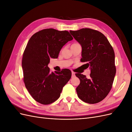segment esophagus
Wrapping results in <instances>:
<instances>
[{"label": "esophagus", "mask_w": 132, "mask_h": 132, "mask_svg": "<svg viewBox=\"0 0 132 132\" xmlns=\"http://www.w3.org/2000/svg\"><path fill=\"white\" fill-rule=\"evenodd\" d=\"M71 77H72V78L75 77V73L74 71H71Z\"/></svg>", "instance_id": "esophagus-1"}]
</instances>
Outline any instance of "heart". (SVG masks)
<instances>
[{
	"mask_svg": "<svg viewBox=\"0 0 132 132\" xmlns=\"http://www.w3.org/2000/svg\"><path fill=\"white\" fill-rule=\"evenodd\" d=\"M79 43H73L72 45H71V46H73V45H78Z\"/></svg>",
	"mask_w": 132,
	"mask_h": 132,
	"instance_id": "heart-1",
	"label": "heart"
}]
</instances>
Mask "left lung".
I'll return each mask as SVG.
<instances>
[{
  "label": "left lung",
  "mask_w": 132,
  "mask_h": 132,
  "mask_svg": "<svg viewBox=\"0 0 132 132\" xmlns=\"http://www.w3.org/2000/svg\"><path fill=\"white\" fill-rule=\"evenodd\" d=\"M70 33L82 47L81 62H86L91 69L89 78L80 73L75 75L80 79L76 90L84 102L94 104L101 101L112 87L116 68L114 52L105 36L98 31L88 28Z\"/></svg>",
  "instance_id": "1"
}]
</instances>
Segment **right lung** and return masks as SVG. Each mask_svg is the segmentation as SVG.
Returning <instances> with one entry per match:
<instances>
[{"instance_id":"right-lung-1","label":"right lung","mask_w":132,"mask_h":132,"mask_svg":"<svg viewBox=\"0 0 132 132\" xmlns=\"http://www.w3.org/2000/svg\"><path fill=\"white\" fill-rule=\"evenodd\" d=\"M67 31L46 29L32 36L23 52L22 68L23 82L31 96L42 105L54 102L71 77V71L51 72L50 58H57L63 46L72 40Z\"/></svg>"}]
</instances>
